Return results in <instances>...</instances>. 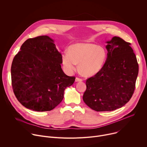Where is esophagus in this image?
Here are the masks:
<instances>
[{
	"instance_id": "34e87169",
	"label": "esophagus",
	"mask_w": 147,
	"mask_h": 147,
	"mask_svg": "<svg viewBox=\"0 0 147 147\" xmlns=\"http://www.w3.org/2000/svg\"><path fill=\"white\" fill-rule=\"evenodd\" d=\"M82 80L80 78H78V77H76V82H80V81H82Z\"/></svg>"
}]
</instances>
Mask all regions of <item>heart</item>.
<instances>
[{"mask_svg":"<svg viewBox=\"0 0 147 147\" xmlns=\"http://www.w3.org/2000/svg\"><path fill=\"white\" fill-rule=\"evenodd\" d=\"M107 52L102 47L89 42H80L70 45L68 52L61 54V63L67 72L76 69L78 64L80 73L86 77L97 73L103 66Z\"/></svg>","mask_w":147,"mask_h":147,"instance_id":"obj_1","label":"heart"}]
</instances>
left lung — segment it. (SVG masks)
Returning <instances> with one entry per match:
<instances>
[{
  "mask_svg": "<svg viewBox=\"0 0 147 147\" xmlns=\"http://www.w3.org/2000/svg\"><path fill=\"white\" fill-rule=\"evenodd\" d=\"M107 58L102 69L86 81L83 100L97 112L120 108L131 99L138 73L137 57L127 42L118 36L107 41Z\"/></svg>",
  "mask_w": 147,
  "mask_h": 147,
  "instance_id": "1",
  "label": "left lung"
}]
</instances>
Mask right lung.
Segmentation results:
<instances>
[{
	"label": "right lung",
	"mask_w": 147,
	"mask_h": 147,
	"mask_svg": "<svg viewBox=\"0 0 147 147\" xmlns=\"http://www.w3.org/2000/svg\"><path fill=\"white\" fill-rule=\"evenodd\" d=\"M14 56L11 67V84L17 100L27 109L45 112L61 102L66 87L76 77L66 75L61 55L47 35L26 40Z\"/></svg>",
	"instance_id": "1"
}]
</instances>
